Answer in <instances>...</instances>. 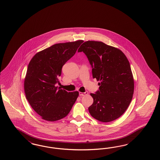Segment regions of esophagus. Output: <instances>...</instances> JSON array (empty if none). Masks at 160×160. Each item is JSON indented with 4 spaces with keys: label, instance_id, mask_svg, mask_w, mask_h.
I'll use <instances>...</instances> for the list:
<instances>
[{
    "label": "esophagus",
    "instance_id": "1",
    "mask_svg": "<svg viewBox=\"0 0 160 160\" xmlns=\"http://www.w3.org/2000/svg\"><path fill=\"white\" fill-rule=\"evenodd\" d=\"M88 94V92H79V96H85Z\"/></svg>",
    "mask_w": 160,
    "mask_h": 160
}]
</instances>
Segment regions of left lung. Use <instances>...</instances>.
<instances>
[{"mask_svg":"<svg viewBox=\"0 0 160 160\" xmlns=\"http://www.w3.org/2000/svg\"><path fill=\"white\" fill-rule=\"evenodd\" d=\"M86 54L92 68L93 78L99 89L90 95L93 103L88 107L91 116L98 121L110 122L126 112L131 102L134 83L130 64L118 48L102 42L87 41L78 52Z\"/></svg>","mask_w":160,"mask_h":160,"instance_id":"left-lung-1","label":"left lung"}]
</instances>
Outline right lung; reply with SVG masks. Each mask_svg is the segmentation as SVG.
<instances>
[{"label": "right lung", "instance_id": "1", "mask_svg": "<svg viewBox=\"0 0 160 160\" xmlns=\"http://www.w3.org/2000/svg\"><path fill=\"white\" fill-rule=\"evenodd\" d=\"M83 40L55 44L36 54L30 60L24 79L26 97L32 108L47 121L68 116L78 92H68L60 87L58 78L63 65L76 53Z\"/></svg>", "mask_w": 160, "mask_h": 160}]
</instances>
